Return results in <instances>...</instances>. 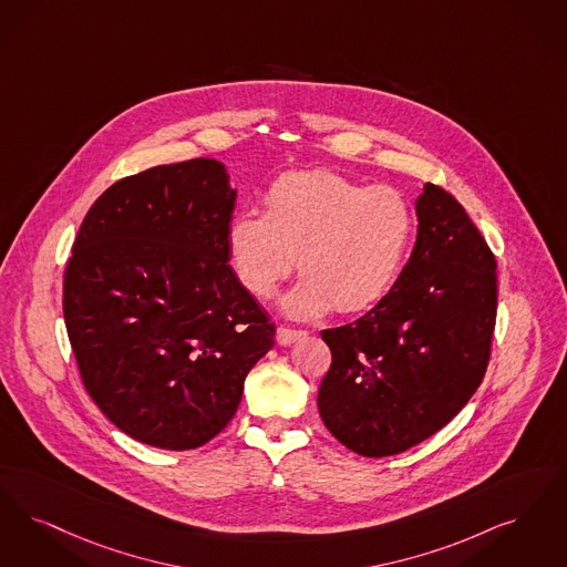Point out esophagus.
<instances>
[{"mask_svg":"<svg viewBox=\"0 0 567 567\" xmlns=\"http://www.w3.org/2000/svg\"><path fill=\"white\" fill-rule=\"evenodd\" d=\"M308 333L299 331V329H287V327H278L276 329V341L280 346H291L295 341L303 340Z\"/></svg>","mask_w":567,"mask_h":567,"instance_id":"34e87169","label":"esophagus"}]
</instances>
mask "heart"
<instances>
[{
	"instance_id": "1",
	"label": "heart",
	"mask_w": 567,
	"mask_h": 567,
	"mask_svg": "<svg viewBox=\"0 0 567 567\" xmlns=\"http://www.w3.org/2000/svg\"><path fill=\"white\" fill-rule=\"evenodd\" d=\"M413 229V208L399 189L308 171L276 179L266 213H236L227 250L240 285L257 297L274 295L299 261L306 274L282 297V310L303 320L336 303L363 312L382 301L408 261Z\"/></svg>"
}]
</instances>
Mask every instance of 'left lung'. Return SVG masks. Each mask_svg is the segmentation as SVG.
<instances>
[{"mask_svg":"<svg viewBox=\"0 0 567 567\" xmlns=\"http://www.w3.org/2000/svg\"><path fill=\"white\" fill-rule=\"evenodd\" d=\"M405 268L375 308L322 331L331 369L318 413L352 452H405L460 413L485 375L498 310L496 259L462 204L424 183Z\"/></svg>","mask_w":567,"mask_h":567,"instance_id":"left-lung-1","label":"left lung"}]
</instances>
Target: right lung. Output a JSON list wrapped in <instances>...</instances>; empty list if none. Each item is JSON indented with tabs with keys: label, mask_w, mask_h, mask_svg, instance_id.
<instances>
[{
	"label": "right lung",
	"mask_w": 567,
	"mask_h": 567,
	"mask_svg": "<svg viewBox=\"0 0 567 567\" xmlns=\"http://www.w3.org/2000/svg\"><path fill=\"white\" fill-rule=\"evenodd\" d=\"M238 189L196 158L114 183L86 213L63 282L82 382L107 420L159 450L224 431L274 324L231 270Z\"/></svg>",
	"instance_id": "obj_1"
}]
</instances>
